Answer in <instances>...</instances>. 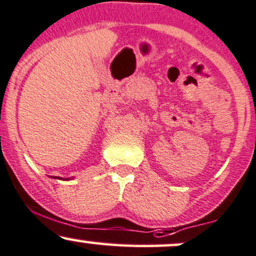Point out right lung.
Masks as SVG:
<instances>
[{
  "label": "right lung",
  "mask_w": 256,
  "mask_h": 256,
  "mask_svg": "<svg viewBox=\"0 0 256 256\" xmlns=\"http://www.w3.org/2000/svg\"><path fill=\"white\" fill-rule=\"evenodd\" d=\"M60 178V180H68V178H56V176H54V178Z\"/></svg>",
  "instance_id": "1"
}]
</instances>
